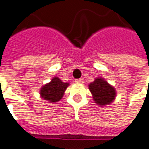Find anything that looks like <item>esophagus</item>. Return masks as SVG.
Wrapping results in <instances>:
<instances>
[{
	"instance_id": "esophagus-1",
	"label": "esophagus",
	"mask_w": 149,
	"mask_h": 149,
	"mask_svg": "<svg viewBox=\"0 0 149 149\" xmlns=\"http://www.w3.org/2000/svg\"><path fill=\"white\" fill-rule=\"evenodd\" d=\"M76 83H84V80H83V78H79V79H76Z\"/></svg>"
}]
</instances>
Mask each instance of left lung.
Wrapping results in <instances>:
<instances>
[{
    "label": "left lung",
    "mask_w": 149,
    "mask_h": 149,
    "mask_svg": "<svg viewBox=\"0 0 149 149\" xmlns=\"http://www.w3.org/2000/svg\"><path fill=\"white\" fill-rule=\"evenodd\" d=\"M88 88L92 93L94 102L101 106L109 104L116 96L115 88L101 77L96 78L93 83H89Z\"/></svg>",
    "instance_id": "left-lung-1"
}]
</instances>
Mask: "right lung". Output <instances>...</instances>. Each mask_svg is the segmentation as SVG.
I'll list each match as a JSON object with an SVG mask.
<instances>
[{
    "label": "right lung",
    "mask_w": 149,
    "mask_h": 149,
    "mask_svg": "<svg viewBox=\"0 0 149 149\" xmlns=\"http://www.w3.org/2000/svg\"><path fill=\"white\" fill-rule=\"evenodd\" d=\"M68 86L69 83H64L57 77H55L49 83H46L41 88L40 92V96L45 100L50 103L58 102L63 97L64 93Z\"/></svg>",
    "instance_id": "obj_1"
}]
</instances>
